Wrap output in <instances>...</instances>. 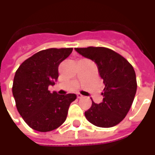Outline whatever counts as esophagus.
<instances>
[{
    "mask_svg": "<svg viewBox=\"0 0 155 155\" xmlns=\"http://www.w3.org/2000/svg\"><path fill=\"white\" fill-rule=\"evenodd\" d=\"M77 98L78 99H81V98H83V95L81 94H80V93H78L77 94Z\"/></svg>",
    "mask_w": 155,
    "mask_h": 155,
    "instance_id": "34e87169",
    "label": "esophagus"
}]
</instances>
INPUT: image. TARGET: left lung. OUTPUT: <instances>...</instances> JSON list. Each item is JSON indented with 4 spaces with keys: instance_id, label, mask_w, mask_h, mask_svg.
Returning a JSON list of instances; mask_svg holds the SVG:
<instances>
[{
    "instance_id": "obj_1",
    "label": "left lung",
    "mask_w": 155,
    "mask_h": 155,
    "mask_svg": "<svg viewBox=\"0 0 155 155\" xmlns=\"http://www.w3.org/2000/svg\"><path fill=\"white\" fill-rule=\"evenodd\" d=\"M84 57L94 61L103 79V101L84 112L85 118L94 125L110 128L126 116L136 94L137 81L133 66L122 55L109 48H75Z\"/></svg>"
}]
</instances>
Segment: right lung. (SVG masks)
Returning a JSON list of instances; mask_svg holds the SVG:
<instances>
[{
	"mask_svg": "<svg viewBox=\"0 0 155 155\" xmlns=\"http://www.w3.org/2000/svg\"><path fill=\"white\" fill-rule=\"evenodd\" d=\"M73 48H50L25 60L17 71L12 85V94L19 114L33 130L49 132L57 129L67 117L75 94L51 93L49 85L59 76L58 66L71 54Z\"/></svg>",
	"mask_w": 155,
	"mask_h": 155,
	"instance_id": "obj_1",
	"label": "right lung"
}]
</instances>
